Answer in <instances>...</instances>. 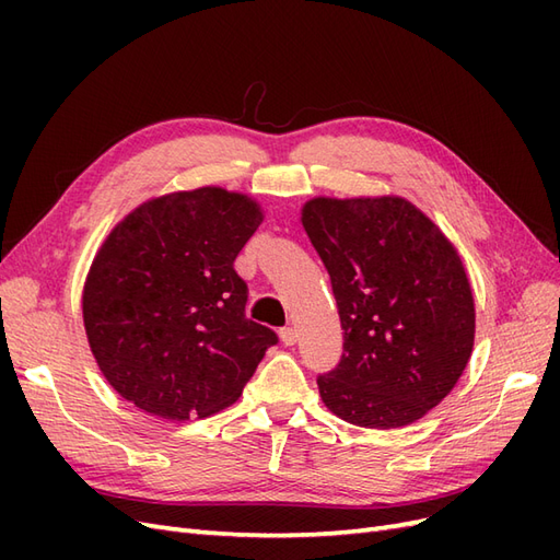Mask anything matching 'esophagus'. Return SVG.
Returning <instances> with one entry per match:
<instances>
[{
	"instance_id": "esophagus-1",
	"label": "esophagus",
	"mask_w": 560,
	"mask_h": 560,
	"mask_svg": "<svg viewBox=\"0 0 560 560\" xmlns=\"http://www.w3.org/2000/svg\"><path fill=\"white\" fill-rule=\"evenodd\" d=\"M280 338H282L284 346H294L299 341V334H296V329L292 325H287V327L280 329Z\"/></svg>"
}]
</instances>
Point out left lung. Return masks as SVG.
<instances>
[{"label":"left lung","mask_w":560,"mask_h":560,"mask_svg":"<svg viewBox=\"0 0 560 560\" xmlns=\"http://www.w3.org/2000/svg\"><path fill=\"white\" fill-rule=\"evenodd\" d=\"M301 224L331 278L343 358L317 378L327 409L397 430L455 387L471 358L474 296L455 245L401 196H315Z\"/></svg>","instance_id":"left-lung-1"}]
</instances>
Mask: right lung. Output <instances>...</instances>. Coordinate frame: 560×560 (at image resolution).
<instances>
[{
    "label": "right lung",
    "instance_id": "1",
    "mask_svg": "<svg viewBox=\"0 0 560 560\" xmlns=\"http://www.w3.org/2000/svg\"><path fill=\"white\" fill-rule=\"evenodd\" d=\"M264 222L259 200L222 186L154 196L95 252L81 311L107 383L149 416L219 413L278 341L245 317L235 257Z\"/></svg>",
    "mask_w": 560,
    "mask_h": 560
}]
</instances>
